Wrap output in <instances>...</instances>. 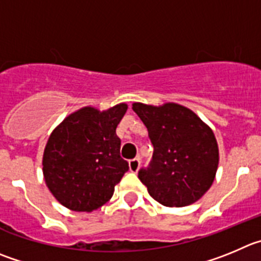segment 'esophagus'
I'll use <instances>...</instances> for the list:
<instances>
[{"mask_svg": "<svg viewBox=\"0 0 261 261\" xmlns=\"http://www.w3.org/2000/svg\"><path fill=\"white\" fill-rule=\"evenodd\" d=\"M128 167H130L131 172H138L140 169V158H134L128 162Z\"/></svg>", "mask_w": 261, "mask_h": 261, "instance_id": "34e87169", "label": "esophagus"}]
</instances>
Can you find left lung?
<instances>
[{
    "label": "left lung",
    "instance_id": "obj_1",
    "mask_svg": "<svg viewBox=\"0 0 261 261\" xmlns=\"http://www.w3.org/2000/svg\"><path fill=\"white\" fill-rule=\"evenodd\" d=\"M153 148L149 166L139 171L148 193L167 207L198 201L213 186L219 148L213 130L191 109L176 103H134Z\"/></svg>",
    "mask_w": 261,
    "mask_h": 261
}]
</instances>
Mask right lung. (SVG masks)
Wrapping results in <instances>:
<instances>
[{
  "label": "right lung",
  "mask_w": 261,
  "mask_h": 261,
  "mask_svg": "<svg viewBox=\"0 0 261 261\" xmlns=\"http://www.w3.org/2000/svg\"><path fill=\"white\" fill-rule=\"evenodd\" d=\"M126 111L125 103L103 112L84 107L51 133L43 152V177L53 196L69 210L91 213L101 207L128 170L116 134Z\"/></svg>",
  "instance_id": "add662e5"
}]
</instances>
